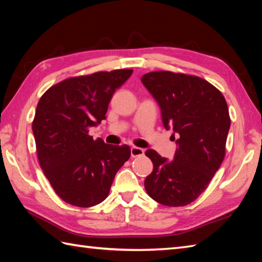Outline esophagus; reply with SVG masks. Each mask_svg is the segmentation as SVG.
<instances>
[{"label": "esophagus", "mask_w": 262, "mask_h": 262, "mask_svg": "<svg viewBox=\"0 0 262 262\" xmlns=\"http://www.w3.org/2000/svg\"><path fill=\"white\" fill-rule=\"evenodd\" d=\"M130 154H132V158L142 157V155H144V149L141 148V147L133 146V147L130 148Z\"/></svg>", "instance_id": "1"}]
</instances>
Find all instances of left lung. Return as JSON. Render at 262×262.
Segmentation results:
<instances>
[{
  "mask_svg": "<svg viewBox=\"0 0 262 262\" xmlns=\"http://www.w3.org/2000/svg\"><path fill=\"white\" fill-rule=\"evenodd\" d=\"M141 80L160 104L164 127L179 134L171 162L154 149L145 152L153 163L145 190L164 206H186L206 190L225 158L231 126L226 100L196 75L155 71Z\"/></svg>",
  "mask_w": 262,
  "mask_h": 262,
  "instance_id": "obj_1",
  "label": "left lung"
}]
</instances>
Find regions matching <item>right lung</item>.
Wrapping results in <instances>:
<instances>
[{"label": "right lung", "mask_w": 262, "mask_h": 262, "mask_svg": "<svg viewBox=\"0 0 262 262\" xmlns=\"http://www.w3.org/2000/svg\"><path fill=\"white\" fill-rule=\"evenodd\" d=\"M133 70L100 71L58 82L37 104L32 132L40 168L65 203L92 207L108 197L115 176L130 158L127 145L89 135L105 119L116 89Z\"/></svg>", "instance_id": "1"}]
</instances>
